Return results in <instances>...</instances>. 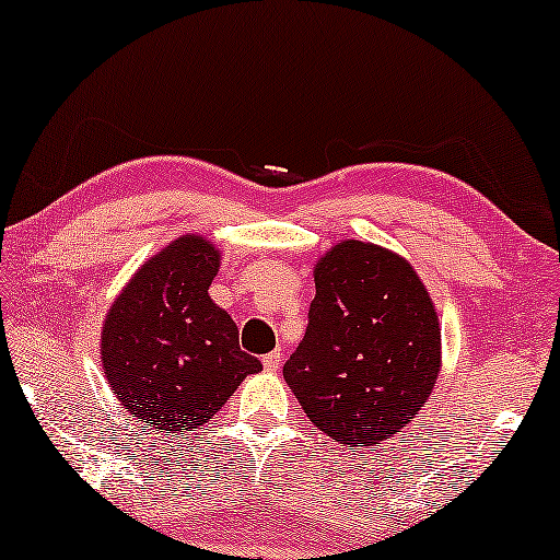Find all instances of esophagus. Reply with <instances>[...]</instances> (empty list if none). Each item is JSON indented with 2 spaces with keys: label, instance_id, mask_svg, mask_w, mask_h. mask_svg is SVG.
Returning a JSON list of instances; mask_svg holds the SVG:
<instances>
[{
  "label": "esophagus",
  "instance_id": "esophagus-1",
  "mask_svg": "<svg viewBox=\"0 0 560 560\" xmlns=\"http://www.w3.org/2000/svg\"><path fill=\"white\" fill-rule=\"evenodd\" d=\"M262 364H265L267 372H275L282 364V351L275 349V351H270V354H265L262 357Z\"/></svg>",
  "mask_w": 560,
  "mask_h": 560
}]
</instances>
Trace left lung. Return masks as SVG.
I'll use <instances>...</instances> for the list:
<instances>
[{"label":"left lung","instance_id":"left-lung-1","mask_svg":"<svg viewBox=\"0 0 560 560\" xmlns=\"http://www.w3.org/2000/svg\"><path fill=\"white\" fill-rule=\"evenodd\" d=\"M303 341L282 366L311 423L343 446H374L423 408L441 372V326L408 259L343 240L313 270Z\"/></svg>","mask_w":560,"mask_h":560}]
</instances>
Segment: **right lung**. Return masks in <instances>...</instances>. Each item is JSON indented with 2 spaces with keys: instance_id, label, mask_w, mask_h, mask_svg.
Segmentation results:
<instances>
[{
  "instance_id": "1",
  "label": "right lung",
  "mask_w": 560,
  "mask_h": 560,
  "mask_svg": "<svg viewBox=\"0 0 560 560\" xmlns=\"http://www.w3.org/2000/svg\"><path fill=\"white\" fill-rule=\"evenodd\" d=\"M221 252L186 234L152 255L109 305L102 328L106 382L132 420L165 435L209 423L247 374L232 316L211 301Z\"/></svg>"
}]
</instances>
